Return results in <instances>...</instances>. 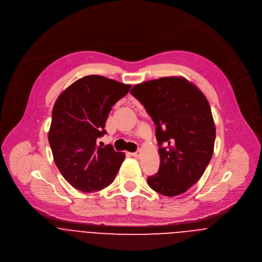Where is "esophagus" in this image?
I'll list each match as a JSON object with an SVG mask.
<instances>
[{"instance_id": "obj_1", "label": "esophagus", "mask_w": 262, "mask_h": 262, "mask_svg": "<svg viewBox=\"0 0 262 262\" xmlns=\"http://www.w3.org/2000/svg\"><path fill=\"white\" fill-rule=\"evenodd\" d=\"M140 152H141V151H140V149H139V150H137V151L133 152V154H132V156H133V157H135V158H139V157H140Z\"/></svg>"}]
</instances>
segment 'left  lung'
<instances>
[{"label": "left lung", "mask_w": 262, "mask_h": 262, "mask_svg": "<svg viewBox=\"0 0 262 262\" xmlns=\"http://www.w3.org/2000/svg\"><path fill=\"white\" fill-rule=\"evenodd\" d=\"M130 93L157 126L160 169L147 184L167 196L185 192L202 177L214 150L216 129L206 96L183 77L143 82Z\"/></svg>", "instance_id": "obj_1"}]
</instances>
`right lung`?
Returning a JSON list of instances; mask_svg holds the SVG:
<instances>
[{"label": "right lung", "instance_id": "right-lung-1", "mask_svg": "<svg viewBox=\"0 0 262 262\" xmlns=\"http://www.w3.org/2000/svg\"><path fill=\"white\" fill-rule=\"evenodd\" d=\"M131 85L102 76L83 77L56 99L48 140L53 159L64 179L75 188L93 192L108 186L125 159L112 145H96L103 136L112 106Z\"/></svg>", "mask_w": 262, "mask_h": 262}]
</instances>
